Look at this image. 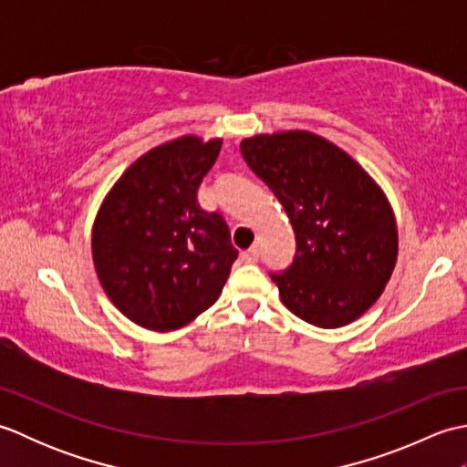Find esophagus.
<instances>
[{
	"mask_svg": "<svg viewBox=\"0 0 467 467\" xmlns=\"http://www.w3.org/2000/svg\"><path fill=\"white\" fill-rule=\"evenodd\" d=\"M241 259H243L244 263H254L256 259H259V249H256V246L253 244L251 249H246V251L241 253Z\"/></svg>",
	"mask_w": 467,
	"mask_h": 467,
	"instance_id": "esophagus-1",
	"label": "esophagus"
}]
</instances>
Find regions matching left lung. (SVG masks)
Listing matches in <instances>:
<instances>
[{"label": "left lung", "instance_id": "obj_1", "mask_svg": "<svg viewBox=\"0 0 467 467\" xmlns=\"http://www.w3.org/2000/svg\"><path fill=\"white\" fill-rule=\"evenodd\" d=\"M241 152L293 224V263L271 273L286 309L323 329L355 321L379 299L398 261V226L381 188L311 132L253 136Z\"/></svg>", "mask_w": 467, "mask_h": 467}]
</instances>
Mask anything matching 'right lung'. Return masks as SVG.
Masks as SVG:
<instances>
[{"label": "right lung", "mask_w": 467, "mask_h": 467, "mask_svg": "<svg viewBox=\"0 0 467 467\" xmlns=\"http://www.w3.org/2000/svg\"><path fill=\"white\" fill-rule=\"evenodd\" d=\"M221 140L184 136L128 168L96 216L94 266L128 319L174 331L214 305L239 251L221 213L198 204V186Z\"/></svg>", "instance_id": "add662e5"}]
</instances>
